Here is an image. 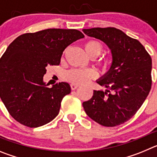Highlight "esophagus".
Wrapping results in <instances>:
<instances>
[{
  "instance_id": "obj_1",
  "label": "esophagus",
  "mask_w": 157,
  "mask_h": 157,
  "mask_svg": "<svg viewBox=\"0 0 157 157\" xmlns=\"http://www.w3.org/2000/svg\"><path fill=\"white\" fill-rule=\"evenodd\" d=\"M79 86V85L78 84H77V83H71V90H75V89H77L78 87Z\"/></svg>"
}]
</instances>
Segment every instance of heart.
Here are the masks:
<instances>
[{
  "label": "heart",
  "mask_w": 157,
  "mask_h": 157,
  "mask_svg": "<svg viewBox=\"0 0 157 157\" xmlns=\"http://www.w3.org/2000/svg\"><path fill=\"white\" fill-rule=\"evenodd\" d=\"M86 53L90 56H98L102 52V45L98 41L91 40L87 41L84 45ZM97 77V72L91 68L86 69H73L69 71L65 75V79L72 83H85L91 78Z\"/></svg>",
  "instance_id": "heart-1"
}]
</instances>
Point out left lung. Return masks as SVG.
Masks as SVG:
<instances>
[{"mask_svg":"<svg viewBox=\"0 0 157 157\" xmlns=\"http://www.w3.org/2000/svg\"><path fill=\"white\" fill-rule=\"evenodd\" d=\"M83 33L104 42L112 53L108 71L97 82L106 88L94 90L82 103L86 113L105 127H116L135 114L152 86V59L138 40L114 27L83 29Z\"/></svg>","mask_w":157,"mask_h":157,"instance_id":"left-lung-1","label":"left lung"}]
</instances>
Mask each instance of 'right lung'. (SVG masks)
<instances>
[{
    "label": "right lung",
    "mask_w": 157,
    "mask_h": 157,
    "mask_svg": "<svg viewBox=\"0 0 157 157\" xmlns=\"http://www.w3.org/2000/svg\"><path fill=\"white\" fill-rule=\"evenodd\" d=\"M84 37L74 29H46L16 37L0 59V98L11 116L29 127H38L59 114L67 82L51 88L43 81L46 67L59 65L65 48Z\"/></svg>",
    "instance_id": "obj_1"
}]
</instances>
